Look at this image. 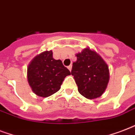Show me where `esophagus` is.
<instances>
[{"label":"esophagus","instance_id":"obj_1","mask_svg":"<svg viewBox=\"0 0 135 135\" xmlns=\"http://www.w3.org/2000/svg\"><path fill=\"white\" fill-rule=\"evenodd\" d=\"M68 69H69V70L70 71H71V69H72V65H70L68 66Z\"/></svg>","mask_w":135,"mask_h":135}]
</instances>
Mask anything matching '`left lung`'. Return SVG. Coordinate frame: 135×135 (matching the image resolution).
<instances>
[{
	"instance_id": "left-lung-1",
	"label": "left lung",
	"mask_w": 135,
	"mask_h": 135,
	"mask_svg": "<svg viewBox=\"0 0 135 135\" xmlns=\"http://www.w3.org/2000/svg\"><path fill=\"white\" fill-rule=\"evenodd\" d=\"M73 63L74 76L78 92L85 98L93 99L102 96L109 80V67L104 59L94 50L85 48L76 54Z\"/></svg>"
}]
</instances>
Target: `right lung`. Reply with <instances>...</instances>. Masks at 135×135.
<instances>
[{
  "mask_svg": "<svg viewBox=\"0 0 135 135\" xmlns=\"http://www.w3.org/2000/svg\"><path fill=\"white\" fill-rule=\"evenodd\" d=\"M61 60L52 57V51H45L37 55L28 64L27 78L33 92L38 96L47 97L61 88L63 80L70 75Z\"/></svg>",
  "mask_w": 135,
  "mask_h": 135,
  "instance_id": "add662e5",
  "label": "right lung"
}]
</instances>
